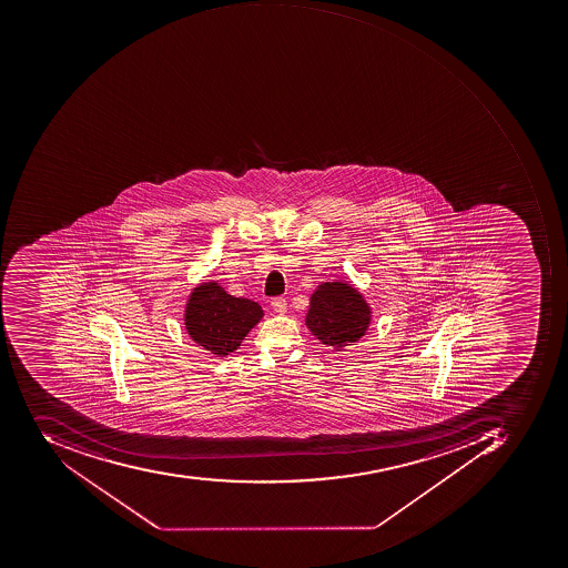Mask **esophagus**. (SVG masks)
I'll return each mask as SVG.
<instances>
[{"label": "esophagus", "instance_id": "34e87169", "mask_svg": "<svg viewBox=\"0 0 568 568\" xmlns=\"http://www.w3.org/2000/svg\"><path fill=\"white\" fill-rule=\"evenodd\" d=\"M272 308H274V312H277V313L286 312V310H287L286 300H284V297H274V300H272Z\"/></svg>", "mask_w": 568, "mask_h": 568}]
</instances>
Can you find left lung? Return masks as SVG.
<instances>
[{
    "instance_id": "8db88e82",
    "label": "left lung",
    "mask_w": 568,
    "mask_h": 568,
    "mask_svg": "<svg viewBox=\"0 0 568 568\" xmlns=\"http://www.w3.org/2000/svg\"><path fill=\"white\" fill-rule=\"evenodd\" d=\"M371 322V305L347 281L322 282L310 296L306 327L336 352L362 339Z\"/></svg>"
}]
</instances>
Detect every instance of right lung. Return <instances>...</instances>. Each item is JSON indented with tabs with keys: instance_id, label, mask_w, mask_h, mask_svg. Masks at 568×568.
<instances>
[{
	"instance_id": "1",
	"label": "right lung",
	"mask_w": 568,
	"mask_h": 568,
	"mask_svg": "<svg viewBox=\"0 0 568 568\" xmlns=\"http://www.w3.org/2000/svg\"><path fill=\"white\" fill-rule=\"evenodd\" d=\"M262 318L258 303L231 296L216 281L197 284L184 310V327L191 339L221 358L236 352Z\"/></svg>"
}]
</instances>
